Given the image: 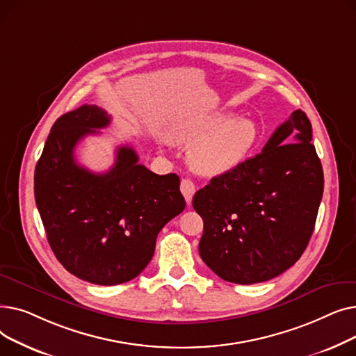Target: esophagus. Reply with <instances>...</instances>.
Returning a JSON list of instances; mask_svg holds the SVG:
<instances>
[{"label": "esophagus", "mask_w": 356, "mask_h": 356, "mask_svg": "<svg viewBox=\"0 0 356 356\" xmlns=\"http://www.w3.org/2000/svg\"><path fill=\"white\" fill-rule=\"evenodd\" d=\"M180 191H181L186 202H188V204H191L192 197L195 195V183L191 179H183L180 183Z\"/></svg>", "instance_id": "esophagus-1"}]
</instances>
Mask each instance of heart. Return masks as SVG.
I'll list each match as a JSON object with an SVG mask.
<instances>
[{
    "mask_svg": "<svg viewBox=\"0 0 356 356\" xmlns=\"http://www.w3.org/2000/svg\"><path fill=\"white\" fill-rule=\"evenodd\" d=\"M168 134L179 143H192L189 163L200 175L227 173L247 161L258 144L259 131L250 118H235L229 112L183 120Z\"/></svg>",
    "mask_w": 356,
    "mask_h": 356,
    "instance_id": "heart-1",
    "label": "heart"
}]
</instances>
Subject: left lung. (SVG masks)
Segmentation results:
<instances>
[{
	"mask_svg": "<svg viewBox=\"0 0 356 356\" xmlns=\"http://www.w3.org/2000/svg\"><path fill=\"white\" fill-rule=\"evenodd\" d=\"M310 141L312 124L297 109L263 152L195 193L203 219L199 254L222 280L263 283L305 252L323 196V168Z\"/></svg>",
	"mask_w": 356,
	"mask_h": 356,
	"instance_id": "left-lung-1",
	"label": "left lung"
}]
</instances>
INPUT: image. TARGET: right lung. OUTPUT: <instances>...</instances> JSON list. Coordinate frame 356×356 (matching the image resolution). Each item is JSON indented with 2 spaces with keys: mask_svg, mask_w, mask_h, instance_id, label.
<instances>
[{
  "mask_svg": "<svg viewBox=\"0 0 356 356\" xmlns=\"http://www.w3.org/2000/svg\"><path fill=\"white\" fill-rule=\"evenodd\" d=\"M111 117L82 105L56 121L34 172V197L59 263L88 283L115 286L136 278L152 261L159 232L183 212L177 175H156L131 147L117 149L106 173L74 160V147Z\"/></svg>",
  "mask_w": 356,
  "mask_h": 356,
  "instance_id": "right-lung-1",
  "label": "right lung"
}]
</instances>
